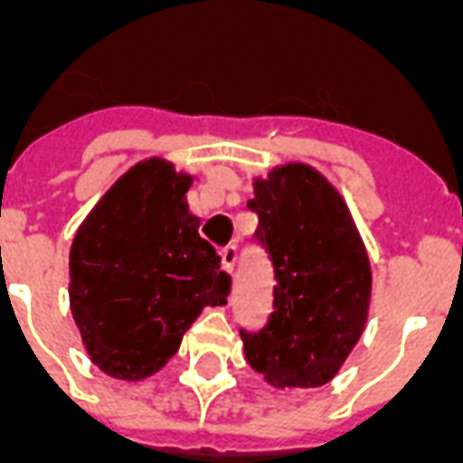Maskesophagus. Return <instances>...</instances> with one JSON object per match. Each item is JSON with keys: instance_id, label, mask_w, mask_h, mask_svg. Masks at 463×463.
Segmentation results:
<instances>
[{"instance_id": "1", "label": "esophagus", "mask_w": 463, "mask_h": 463, "mask_svg": "<svg viewBox=\"0 0 463 463\" xmlns=\"http://www.w3.org/2000/svg\"><path fill=\"white\" fill-rule=\"evenodd\" d=\"M235 262H238V248H235V245H228V248H222V250H221V268H222V270L232 272Z\"/></svg>"}]
</instances>
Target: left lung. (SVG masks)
Instances as JSON below:
<instances>
[{
  "mask_svg": "<svg viewBox=\"0 0 463 463\" xmlns=\"http://www.w3.org/2000/svg\"><path fill=\"white\" fill-rule=\"evenodd\" d=\"M255 241L275 270L272 312L241 330L245 359L272 387H322L364 332L372 268L347 203L320 171L285 163L252 181Z\"/></svg>",
  "mask_w": 463,
  "mask_h": 463,
  "instance_id": "1",
  "label": "left lung"
}]
</instances>
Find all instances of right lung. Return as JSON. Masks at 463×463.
<instances>
[{
	"label": "right lung",
	"mask_w": 463,
	"mask_h": 463,
	"mask_svg": "<svg viewBox=\"0 0 463 463\" xmlns=\"http://www.w3.org/2000/svg\"><path fill=\"white\" fill-rule=\"evenodd\" d=\"M193 175L163 158L123 173L86 215L69 252L81 342L109 377L138 382L178 352L203 307L225 305L231 275L188 211Z\"/></svg>",
	"instance_id": "obj_1"
}]
</instances>
